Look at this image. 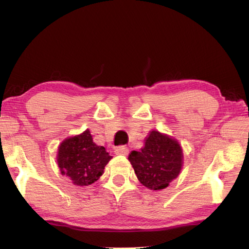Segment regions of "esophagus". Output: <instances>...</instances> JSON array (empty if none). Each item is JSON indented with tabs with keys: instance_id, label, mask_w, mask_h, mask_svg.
Listing matches in <instances>:
<instances>
[{
	"instance_id": "1",
	"label": "esophagus",
	"mask_w": 249,
	"mask_h": 249,
	"mask_svg": "<svg viewBox=\"0 0 249 249\" xmlns=\"http://www.w3.org/2000/svg\"><path fill=\"white\" fill-rule=\"evenodd\" d=\"M114 153H115L116 155L127 156V155H128V153H129V151H128V149H127V147H126V146H124V145H120V146H118V147H115Z\"/></svg>"
}]
</instances>
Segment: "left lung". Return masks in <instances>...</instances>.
I'll use <instances>...</instances> for the list:
<instances>
[{"label":"left lung","mask_w":249,"mask_h":249,"mask_svg":"<svg viewBox=\"0 0 249 249\" xmlns=\"http://www.w3.org/2000/svg\"><path fill=\"white\" fill-rule=\"evenodd\" d=\"M139 182L152 190L169 186L183 165V152L178 142L157 130L150 131L140 152L128 156Z\"/></svg>","instance_id":"1"}]
</instances>
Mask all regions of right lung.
I'll use <instances>...</instances> for the list:
<instances>
[{"label":"right lung","instance_id":"add662e5","mask_svg":"<svg viewBox=\"0 0 249 249\" xmlns=\"http://www.w3.org/2000/svg\"><path fill=\"white\" fill-rule=\"evenodd\" d=\"M112 156L97 145L87 129L62 142L57 151V165L62 176L78 186H88L103 176L105 166Z\"/></svg>","mask_w":249,"mask_h":249}]
</instances>
